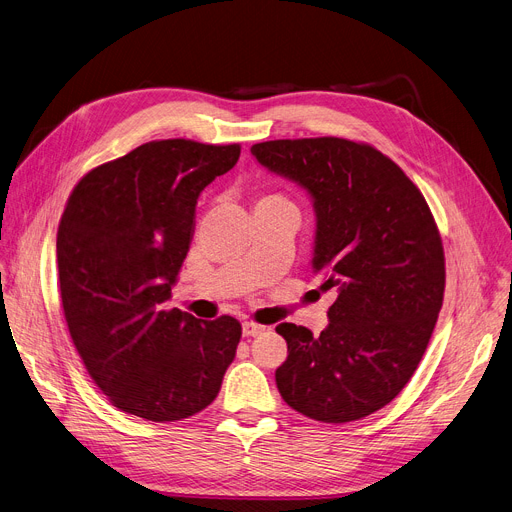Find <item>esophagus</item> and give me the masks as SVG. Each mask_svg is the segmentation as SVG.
<instances>
[{
	"mask_svg": "<svg viewBox=\"0 0 512 512\" xmlns=\"http://www.w3.org/2000/svg\"><path fill=\"white\" fill-rule=\"evenodd\" d=\"M263 331H265V327L259 325V323H253V321H245L243 323V335H247V337H255V335H259Z\"/></svg>",
	"mask_w": 512,
	"mask_h": 512,
	"instance_id": "obj_1",
	"label": "esophagus"
}]
</instances>
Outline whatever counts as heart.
I'll use <instances>...</instances> for the list:
<instances>
[{
    "label": "heart",
    "instance_id": "1",
    "mask_svg": "<svg viewBox=\"0 0 512 512\" xmlns=\"http://www.w3.org/2000/svg\"><path fill=\"white\" fill-rule=\"evenodd\" d=\"M263 203H288V201H286V197L280 195V193H267V195L259 197L257 206H263Z\"/></svg>",
    "mask_w": 512,
    "mask_h": 512
}]
</instances>
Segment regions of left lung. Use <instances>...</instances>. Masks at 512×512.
Here are the masks:
<instances>
[{
	"mask_svg": "<svg viewBox=\"0 0 512 512\" xmlns=\"http://www.w3.org/2000/svg\"><path fill=\"white\" fill-rule=\"evenodd\" d=\"M251 154L309 191L317 214L313 271L335 290L319 337L276 331L288 358L282 399L327 424L370 416L412 379L445 296V251L420 189L383 152L344 138L261 142Z\"/></svg>",
	"mask_w": 512,
	"mask_h": 512,
	"instance_id": "left-lung-1",
	"label": "left lung"
}]
</instances>
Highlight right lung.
<instances>
[{
    "mask_svg": "<svg viewBox=\"0 0 512 512\" xmlns=\"http://www.w3.org/2000/svg\"><path fill=\"white\" fill-rule=\"evenodd\" d=\"M241 146L156 140L92 168L57 230L59 292L72 342L121 412L189 418L216 399L241 323L164 309L187 257L199 193Z\"/></svg>",
    "mask_w": 512,
    "mask_h": 512,
    "instance_id": "1",
    "label": "right lung"
}]
</instances>
